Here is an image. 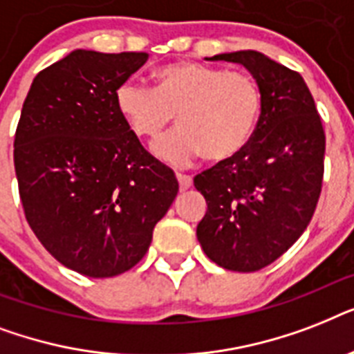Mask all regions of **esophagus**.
<instances>
[{
  "instance_id": "34e87169",
  "label": "esophagus",
  "mask_w": 354,
  "mask_h": 354,
  "mask_svg": "<svg viewBox=\"0 0 354 354\" xmlns=\"http://www.w3.org/2000/svg\"><path fill=\"white\" fill-rule=\"evenodd\" d=\"M176 180L178 183H180V189H182V191H185V189H189L193 185V178L187 176V174H176Z\"/></svg>"
}]
</instances>
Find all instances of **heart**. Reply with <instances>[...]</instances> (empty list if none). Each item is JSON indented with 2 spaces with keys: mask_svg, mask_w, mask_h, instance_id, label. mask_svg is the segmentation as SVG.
Returning a JSON list of instances; mask_svg holds the SVG:
<instances>
[{
  "mask_svg": "<svg viewBox=\"0 0 354 354\" xmlns=\"http://www.w3.org/2000/svg\"><path fill=\"white\" fill-rule=\"evenodd\" d=\"M154 79V88L122 80L113 101L127 127L150 143L174 124L178 113L182 128L154 147L161 161L187 167L207 154L224 163L252 143L264 104L253 75L183 60L160 68Z\"/></svg>",
  "mask_w": 354,
  "mask_h": 354,
  "instance_id": "1",
  "label": "heart"
}]
</instances>
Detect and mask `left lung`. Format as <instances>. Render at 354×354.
<instances>
[{"mask_svg": "<svg viewBox=\"0 0 354 354\" xmlns=\"http://www.w3.org/2000/svg\"><path fill=\"white\" fill-rule=\"evenodd\" d=\"M207 60L242 64L257 79L264 104L248 149L194 176L207 202L196 236L218 266L255 272L279 259L313 218L324 182V124L294 69L257 51Z\"/></svg>", "mask_w": 354, "mask_h": 354, "instance_id": "8db88e82", "label": "left lung"}]
</instances>
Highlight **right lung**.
<instances>
[{
  "instance_id": "1",
  "label": "right lung",
  "mask_w": 354,
  "mask_h": 354,
  "mask_svg": "<svg viewBox=\"0 0 354 354\" xmlns=\"http://www.w3.org/2000/svg\"><path fill=\"white\" fill-rule=\"evenodd\" d=\"M147 58L69 53L35 77L14 136L30 230L58 263L88 277L136 266L178 194L174 172L143 149L113 101Z\"/></svg>"
}]
</instances>
